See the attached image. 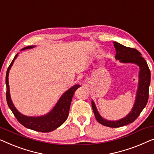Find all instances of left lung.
<instances>
[{
    "label": "left lung",
    "mask_w": 154,
    "mask_h": 154,
    "mask_svg": "<svg viewBox=\"0 0 154 154\" xmlns=\"http://www.w3.org/2000/svg\"><path fill=\"white\" fill-rule=\"evenodd\" d=\"M116 50V60H119L122 63H133L140 67L139 81L136 97L133 108L125 117L117 121H109L104 119L99 115L94 102L92 101V106L96 119L102 125L117 128L133 123L140 115L142 110L145 108L149 99V88L151 81V73L147 63L142 57V54L135 48L127 47L122 44L114 42Z\"/></svg>",
    "instance_id": "left-lung-1"
}]
</instances>
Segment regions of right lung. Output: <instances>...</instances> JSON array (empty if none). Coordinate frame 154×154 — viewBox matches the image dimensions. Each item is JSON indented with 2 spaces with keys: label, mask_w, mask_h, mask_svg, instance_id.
<instances>
[{
  "label": "right lung",
  "mask_w": 154,
  "mask_h": 154,
  "mask_svg": "<svg viewBox=\"0 0 154 154\" xmlns=\"http://www.w3.org/2000/svg\"><path fill=\"white\" fill-rule=\"evenodd\" d=\"M33 47H35V46H26V47L22 48L21 51L32 48ZM17 55L18 53L15 55L14 58L11 62L6 73V99L9 108L12 110L13 114L19 123L21 124L23 126H25L26 128L42 133H48L54 131L55 129L60 126L67 119L73 94L78 88L81 87V85H75L70 89H69L67 91H66L60 98L58 101L57 102L56 105L52 109V110H51L49 112L45 115L39 116V117H28V116L22 115L17 110L12 103L10 97V87H9L8 82L9 72H10L15 59L17 58Z\"/></svg>",
  "instance_id": "right-lung-1"
}]
</instances>
